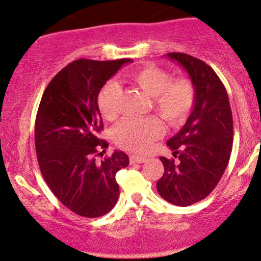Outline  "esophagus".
<instances>
[{
  "instance_id": "1",
  "label": "esophagus",
  "mask_w": 261,
  "mask_h": 261,
  "mask_svg": "<svg viewBox=\"0 0 261 261\" xmlns=\"http://www.w3.org/2000/svg\"><path fill=\"white\" fill-rule=\"evenodd\" d=\"M146 161V158H142V156L138 155H131L130 156V163L131 164H142Z\"/></svg>"
}]
</instances>
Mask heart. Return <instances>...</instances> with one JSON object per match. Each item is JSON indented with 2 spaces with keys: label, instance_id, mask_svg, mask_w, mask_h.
<instances>
[{
  "label": "heart",
  "instance_id": "obj_1",
  "mask_svg": "<svg viewBox=\"0 0 261 261\" xmlns=\"http://www.w3.org/2000/svg\"><path fill=\"white\" fill-rule=\"evenodd\" d=\"M130 79L140 89L152 97L153 110L167 125H184L195 108L196 89L190 79H172L171 73L158 66H145L134 71ZM121 87L110 80L101 87L97 95V106L106 120L117 119L120 114L119 98ZM164 131L163 121L158 116L144 119H125L114 130V140L120 147L130 151H146L152 141Z\"/></svg>",
  "mask_w": 261,
  "mask_h": 261
}]
</instances>
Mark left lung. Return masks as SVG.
<instances>
[{"mask_svg":"<svg viewBox=\"0 0 261 261\" xmlns=\"http://www.w3.org/2000/svg\"><path fill=\"white\" fill-rule=\"evenodd\" d=\"M167 57L188 71L196 102L184 127L166 142L177 160L160 158L164 174L156 188L166 201L189 206L209 195L229 164L234 135L231 108L224 84L209 65L180 52H170Z\"/></svg>","mask_w":261,"mask_h":261,"instance_id":"left-lung-1","label":"left lung"}]
</instances>
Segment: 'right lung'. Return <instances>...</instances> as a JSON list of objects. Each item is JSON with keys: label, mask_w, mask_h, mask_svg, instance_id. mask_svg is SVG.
Masks as SVG:
<instances>
[{"label": "right lung", "mask_w": 261, "mask_h": 261, "mask_svg": "<svg viewBox=\"0 0 261 261\" xmlns=\"http://www.w3.org/2000/svg\"><path fill=\"white\" fill-rule=\"evenodd\" d=\"M130 59H80L62 68L46 87L35 122V146L41 174L54 195L72 213L100 218L116 205V172L128 156L115 151L97 161L109 144L97 106L101 87Z\"/></svg>", "instance_id": "obj_1"}]
</instances>
